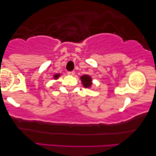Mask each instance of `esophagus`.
<instances>
[{
	"label": "esophagus",
	"instance_id": "1",
	"mask_svg": "<svg viewBox=\"0 0 156 156\" xmlns=\"http://www.w3.org/2000/svg\"><path fill=\"white\" fill-rule=\"evenodd\" d=\"M74 73H75V72L74 71H72V72H68L67 74H69V75H74Z\"/></svg>",
	"mask_w": 156,
	"mask_h": 156
}]
</instances>
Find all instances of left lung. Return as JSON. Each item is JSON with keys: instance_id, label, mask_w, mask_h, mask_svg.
I'll return each instance as SVG.
<instances>
[{"instance_id": "1", "label": "left lung", "mask_w": 156, "mask_h": 156, "mask_svg": "<svg viewBox=\"0 0 156 156\" xmlns=\"http://www.w3.org/2000/svg\"><path fill=\"white\" fill-rule=\"evenodd\" d=\"M81 82H82L83 86H84L85 88H91V86H92V79L89 75H87V74H84V75H82L80 76Z\"/></svg>"}]
</instances>
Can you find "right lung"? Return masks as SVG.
I'll return each mask as SVG.
<instances>
[{
	"mask_svg": "<svg viewBox=\"0 0 156 156\" xmlns=\"http://www.w3.org/2000/svg\"><path fill=\"white\" fill-rule=\"evenodd\" d=\"M60 75H61V74H54V76H53V78H54L55 80H57V79L60 76Z\"/></svg>",
	"mask_w": 156,
	"mask_h": 156,
	"instance_id": "add662e5",
	"label": "right lung"
}]
</instances>
